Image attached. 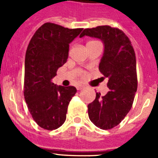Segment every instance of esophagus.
<instances>
[{
	"label": "esophagus",
	"mask_w": 158,
	"mask_h": 158,
	"mask_svg": "<svg viewBox=\"0 0 158 158\" xmlns=\"http://www.w3.org/2000/svg\"><path fill=\"white\" fill-rule=\"evenodd\" d=\"M77 90H82L83 89H84V85H81V84H79V85H78V86L76 87Z\"/></svg>",
	"instance_id": "34e87169"
}]
</instances>
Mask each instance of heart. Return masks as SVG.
Segmentation results:
<instances>
[{
  "instance_id": "1",
  "label": "heart",
  "mask_w": 158,
  "mask_h": 158,
  "mask_svg": "<svg viewBox=\"0 0 158 158\" xmlns=\"http://www.w3.org/2000/svg\"><path fill=\"white\" fill-rule=\"evenodd\" d=\"M89 43H91V42H89Z\"/></svg>"
}]
</instances>
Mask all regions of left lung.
Masks as SVG:
<instances>
[{
  "label": "left lung",
  "instance_id": "8db88e82",
  "mask_svg": "<svg viewBox=\"0 0 158 158\" xmlns=\"http://www.w3.org/2000/svg\"><path fill=\"white\" fill-rule=\"evenodd\" d=\"M85 35L104 43L99 70L108 79L109 89L105 96L97 93L95 100L88 105L89 117L97 127L110 130L124 120L134 102L138 88L135 50L126 34L117 28L102 25L85 28L79 37Z\"/></svg>",
  "mask_w": 158,
  "mask_h": 158
}]
</instances>
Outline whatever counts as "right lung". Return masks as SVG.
<instances>
[{
  "label": "right lung",
  "instance_id": "obj_1",
  "mask_svg": "<svg viewBox=\"0 0 158 158\" xmlns=\"http://www.w3.org/2000/svg\"><path fill=\"white\" fill-rule=\"evenodd\" d=\"M82 30L45 23L28 43L23 96L33 119L44 130H56L64 124L68 105L76 94L74 86H56L52 79L67 61L69 44Z\"/></svg>",
  "mask_w": 158,
  "mask_h": 158
}]
</instances>
